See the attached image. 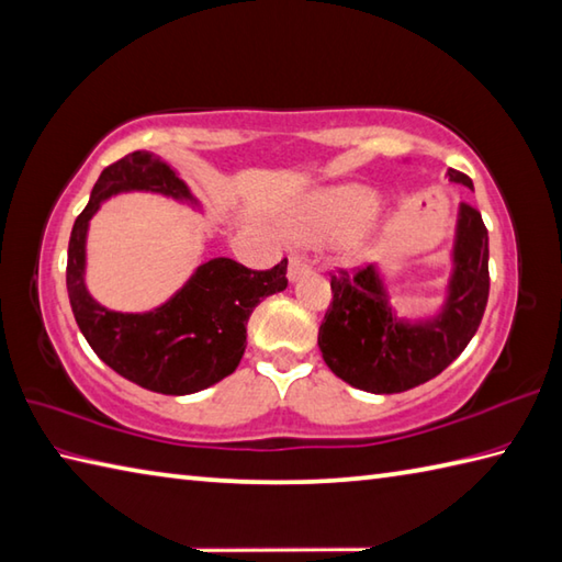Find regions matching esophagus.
I'll list each match as a JSON object with an SVG mask.
<instances>
[{"instance_id":"esophagus-1","label":"esophagus","mask_w":562,"mask_h":562,"mask_svg":"<svg viewBox=\"0 0 562 562\" xmlns=\"http://www.w3.org/2000/svg\"><path fill=\"white\" fill-rule=\"evenodd\" d=\"M305 271H308V259L301 257V254H295V257H291V261H289V279L295 281Z\"/></svg>"}]
</instances>
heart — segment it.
Masks as SVG:
<instances>
[{
	"label": "heart",
	"instance_id": "obj_1",
	"mask_svg": "<svg viewBox=\"0 0 562 562\" xmlns=\"http://www.w3.org/2000/svg\"><path fill=\"white\" fill-rule=\"evenodd\" d=\"M379 207V198L362 186H342L315 195L291 220V235L301 241H325L352 235Z\"/></svg>",
	"mask_w": 562,
	"mask_h": 562
}]
</instances>
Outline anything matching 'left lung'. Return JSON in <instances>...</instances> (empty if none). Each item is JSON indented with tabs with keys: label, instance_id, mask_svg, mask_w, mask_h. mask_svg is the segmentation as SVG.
<instances>
[{
	"label": "left lung",
	"instance_id": "left-lung-1",
	"mask_svg": "<svg viewBox=\"0 0 562 562\" xmlns=\"http://www.w3.org/2000/svg\"><path fill=\"white\" fill-rule=\"evenodd\" d=\"M450 181L472 188L464 173ZM452 279L442 311L423 323L398 321L376 267L333 273V301L317 330L325 364L349 386L398 394L438 376L477 333L490 299V235L480 210L462 203L452 249Z\"/></svg>",
	"mask_w": 562,
	"mask_h": 562
}]
</instances>
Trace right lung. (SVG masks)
I'll return each instance as SVG.
<instances>
[{
  "label": "right lung",
  "mask_w": 562,
  "mask_h": 562,
  "mask_svg": "<svg viewBox=\"0 0 562 562\" xmlns=\"http://www.w3.org/2000/svg\"><path fill=\"white\" fill-rule=\"evenodd\" d=\"M126 190L193 200L171 166L149 151L126 154L104 168L70 232L66 283L72 315L92 352L120 376L156 394H195L235 372L247 347L249 315L289 285V259L254 271L217 257L200 263L171 301L149 313L102 308L85 289V239L102 200Z\"/></svg>",
  "instance_id": "add662e5"
}]
</instances>
